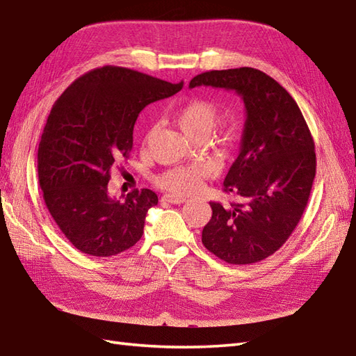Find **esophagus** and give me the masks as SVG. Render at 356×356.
I'll return each mask as SVG.
<instances>
[{
  "label": "esophagus",
  "instance_id": "1",
  "mask_svg": "<svg viewBox=\"0 0 356 356\" xmlns=\"http://www.w3.org/2000/svg\"><path fill=\"white\" fill-rule=\"evenodd\" d=\"M163 202H168V203H172V204H181L186 202V197H180V195H163L162 197Z\"/></svg>",
  "mask_w": 356,
  "mask_h": 356
}]
</instances>
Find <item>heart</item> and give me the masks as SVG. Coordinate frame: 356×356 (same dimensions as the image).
<instances>
[{
    "instance_id": "obj_1",
    "label": "heart",
    "mask_w": 356,
    "mask_h": 356,
    "mask_svg": "<svg viewBox=\"0 0 356 356\" xmlns=\"http://www.w3.org/2000/svg\"><path fill=\"white\" fill-rule=\"evenodd\" d=\"M220 120L218 107L202 98H194L184 104L176 113V122L181 131L189 139H204L211 135V131L216 129ZM152 130L147 131L145 140H150ZM232 139V134H226L222 136L221 143L227 144ZM208 175V170L202 165H185V167H176L163 171L162 175L156 177V184L165 191L177 195H186L197 191L202 186L203 180Z\"/></svg>"
}]
</instances>
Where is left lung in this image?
I'll use <instances>...</instances> for the list:
<instances>
[{
  "label": "left lung",
  "instance_id": "obj_1",
  "mask_svg": "<svg viewBox=\"0 0 356 356\" xmlns=\"http://www.w3.org/2000/svg\"><path fill=\"white\" fill-rule=\"evenodd\" d=\"M202 85L235 90L247 112L241 152L222 184L239 202L209 203L202 243L227 264L259 262L299 225L316 177V145L294 98L266 72L243 66L206 71L189 81V88Z\"/></svg>",
  "mask_w": 356,
  "mask_h": 356
}]
</instances>
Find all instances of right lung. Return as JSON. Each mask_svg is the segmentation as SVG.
Instances as JSON below:
<instances>
[{"instance_id":"obj_1","label":"right lung","mask_w":356,"mask_h":356,"mask_svg":"<svg viewBox=\"0 0 356 356\" xmlns=\"http://www.w3.org/2000/svg\"><path fill=\"white\" fill-rule=\"evenodd\" d=\"M184 88L122 66L95 68L66 88L48 115L38 150V177L47 209L68 241L86 254L113 256L144 234L152 189L126 200L107 193L111 170L129 159L139 112Z\"/></svg>"}]
</instances>
